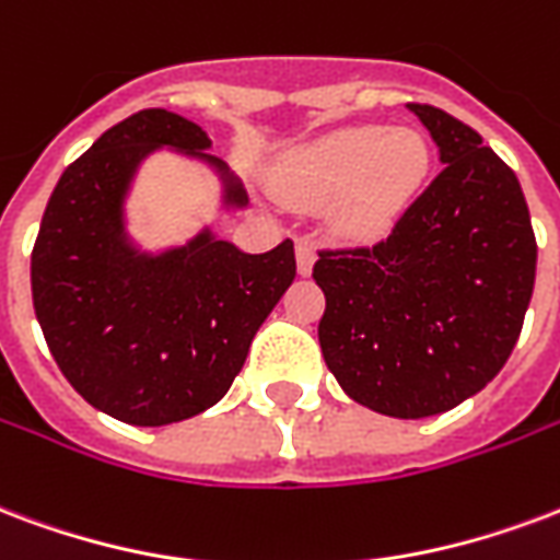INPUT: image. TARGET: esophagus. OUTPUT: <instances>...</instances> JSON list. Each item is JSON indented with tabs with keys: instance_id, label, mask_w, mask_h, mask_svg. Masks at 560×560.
<instances>
[{
	"instance_id": "esophagus-1",
	"label": "esophagus",
	"mask_w": 560,
	"mask_h": 560,
	"mask_svg": "<svg viewBox=\"0 0 560 560\" xmlns=\"http://www.w3.org/2000/svg\"><path fill=\"white\" fill-rule=\"evenodd\" d=\"M295 256H298V275H313V265H315V250L310 242H298L295 247Z\"/></svg>"
}]
</instances>
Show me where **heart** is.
<instances>
[{
	"label": "heart",
	"instance_id": "b5f03b06",
	"mask_svg": "<svg viewBox=\"0 0 560 560\" xmlns=\"http://www.w3.org/2000/svg\"><path fill=\"white\" fill-rule=\"evenodd\" d=\"M431 171V147L416 129L345 126L301 150L280 183L289 203H336L348 233H381L413 203Z\"/></svg>",
	"mask_w": 560,
	"mask_h": 560
}]
</instances>
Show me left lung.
<instances>
[{
	"instance_id": "1",
	"label": "left lung",
	"mask_w": 560,
	"mask_h": 560,
	"mask_svg": "<svg viewBox=\"0 0 560 560\" xmlns=\"http://www.w3.org/2000/svg\"><path fill=\"white\" fill-rule=\"evenodd\" d=\"M443 171L372 245L322 247L318 342L357 405L398 419L452 410L508 363L535 289L523 188L472 126L407 105Z\"/></svg>"
}]
</instances>
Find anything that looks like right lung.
Returning a JSON list of instances; mask_svg holds the SVG:
<instances>
[{
  "mask_svg": "<svg viewBox=\"0 0 560 560\" xmlns=\"http://www.w3.org/2000/svg\"><path fill=\"white\" fill-rule=\"evenodd\" d=\"M155 147L209 159L226 203L247 195L197 124L144 108L96 138L58 179L32 250V301L58 369L88 405L126 424H171L226 395L247 348L295 280V245L242 254L200 233L162 256L124 233V195Z\"/></svg>",
  "mask_w": 560,
  "mask_h": 560,
  "instance_id": "1",
  "label": "right lung"
}]
</instances>
